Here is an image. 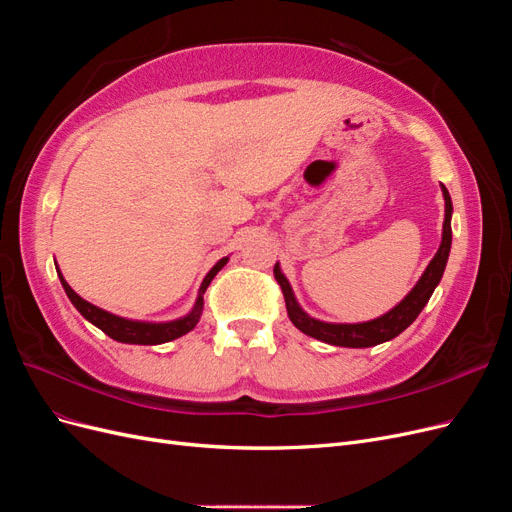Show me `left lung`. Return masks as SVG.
<instances>
[{
  "label": "left lung",
  "mask_w": 512,
  "mask_h": 512,
  "mask_svg": "<svg viewBox=\"0 0 512 512\" xmlns=\"http://www.w3.org/2000/svg\"><path fill=\"white\" fill-rule=\"evenodd\" d=\"M444 200H446V213H444V230H442V243L440 250L433 256L429 262V267L425 269L423 277L418 280V284L412 288L408 297L401 301L397 307H393L389 314H384L376 320L361 322V324H329V322H320L309 318L303 309L294 301V294L290 290V284L280 271V267H273V275L277 284H280L284 292V301L288 316L292 320L294 327L303 331L309 337H316L324 344L331 346H344V348H369L382 342H389V339L397 337L401 331H406L410 324L416 320V316L421 314V309L427 305L429 297L436 290L438 282L442 280V273L448 260V252H451V241H453V230H451V213H453V203L451 196H448L446 188L442 185Z\"/></svg>",
  "instance_id": "left-lung-1"
}]
</instances>
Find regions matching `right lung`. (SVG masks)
<instances>
[{"instance_id": "right-lung-1", "label": "right lung", "mask_w": 512, "mask_h": 512, "mask_svg": "<svg viewBox=\"0 0 512 512\" xmlns=\"http://www.w3.org/2000/svg\"><path fill=\"white\" fill-rule=\"evenodd\" d=\"M228 258H222L218 265H215L207 277L203 286H200V294H198V301L192 309V314H188L181 320H175V322H164V324H149V322H134V320H126V318H119L115 314H108L104 312V309L91 305L89 301L81 299L79 294H76L68 282L64 280V275L59 273V280H61V286H64L68 299L72 301V305L79 309V312L91 322L96 324V327L100 331H104L108 337H113L115 342H121V344H141V346H156V344H164V342H170V339H177L181 335H185L188 331H192L196 327V322L200 318V312H203V294L207 290V286L211 284V280L215 275H218V271L226 265Z\"/></svg>"}]
</instances>
